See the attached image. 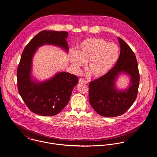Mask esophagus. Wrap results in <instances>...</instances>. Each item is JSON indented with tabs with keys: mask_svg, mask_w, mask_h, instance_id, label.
<instances>
[{
	"mask_svg": "<svg viewBox=\"0 0 157 157\" xmlns=\"http://www.w3.org/2000/svg\"><path fill=\"white\" fill-rule=\"evenodd\" d=\"M78 83H86V82L85 80H84V79H83V78H80L79 79V80H78Z\"/></svg>",
	"mask_w": 157,
	"mask_h": 157,
	"instance_id": "34e87169",
	"label": "esophagus"
}]
</instances>
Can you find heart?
<instances>
[{
	"label": "heart",
	"instance_id": "obj_1",
	"mask_svg": "<svg viewBox=\"0 0 157 157\" xmlns=\"http://www.w3.org/2000/svg\"><path fill=\"white\" fill-rule=\"evenodd\" d=\"M119 55V48L116 44L92 38L83 41L77 52L71 53L70 59L76 71H80L87 63V71L94 77L100 78L111 70Z\"/></svg>",
	"mask_w": 157,
	"mask_h": 157
}]
</instances>
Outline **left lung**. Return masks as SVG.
Here are the masks:
<instances>
[{
	"mask_svg": "<svg viewBox=\"0 0 157 157\" xmlns=\"http://www.w3.org/2000/svg\"><path fill=\"white\" fill-rule=\"evenodd\" d=\"M121 52L114 67L107 74L89 83V102L98 114L112 117L125 113L136 99L140 75L135 54L128 45L117 38ZM121 75H128V87L119 89L116 82Z\"/></svg>",
	"mask_w": 157,
	"mask_h": 157,
	"instance_id": "8db88e82",
	"label": "left lung"
}]
</instances>
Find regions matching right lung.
I'll list each match as a JSON object with an SVG mask.
<instances>
[{"label": "right lung", "instance_id": "add662e5", "mask_svg": "<svg viewBox=\"0 0 157 157\" xmlns=\"http://www.w3.org/2000/svg\"><path fill=\"white\" fill-rule=\"evenodd\" d=\"M68 33L43 30L34 36L24 49L17 68L19 94L29 110L41 116L58 114L68 103L78 77L66 72H58L52 77L39 81L32 75V61L38 48L52 45L68 53Z\"/></svg>", "mask_w": 157, "mask_h": 157}]
</instances>
